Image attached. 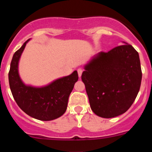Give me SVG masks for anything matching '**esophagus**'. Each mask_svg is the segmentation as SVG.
I'll return each mask as SVG.
<instances>
[{"mask_svg": "<svg viewBox=\"0 0 152 152\" xmlns=\"http://www.w3.org/2000/svg\"><path fill=\"white\" fill-rule=\"evenodd\" d=\"M82 72H83V70L81 69V68H78V69H77V73H78L79 77H80V76H81V75H82Z\"/></svg>", "mask_w": 152, "mask_h": 152, "instance_id": "1", "label": "esophagus"}]
</instances>
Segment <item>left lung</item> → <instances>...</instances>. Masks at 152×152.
I'll return each mask as SVG.
<instances>
[{
  "instance_id": "8db88e82",
  "label": "left lung",
  "mask_w": 152,
  "mask_h": 152,
  "mask_svg": "<svg viewBox=\"0 0 152 152\" xmlns=\"http://www.w3.org/2000/svg\"><path fill=\"white\" fill-rule=\"evenodd\" d=\"M124 43L108 52H99L84 65L81 79L91 110L100 117H116L126 113L140 89L139 53Z\"/></svg>"
}]
</instances>
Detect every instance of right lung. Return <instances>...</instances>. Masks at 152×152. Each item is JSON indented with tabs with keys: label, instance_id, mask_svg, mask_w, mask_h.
Segmentation results:
<instances>
[{
	"label": "right lung",
	"instance_id": "1",
	"mask_svg": "<svg viewBox=\"0 0 152 152\" xmlns=\"http://www.w3.org/2000/svg\"><path fill=\"white\" fill-rule=\"evenodd\" d=\"M28 39L13 54L8 74L10 91L19 107L34 119L50 121L65 113L68 97L78 80L77 71L68 76L60 77L43 87L26 85L21 80L18 64Z\"/></svg>",
	"mask_w": 152,
	"mask_h": 152
}]
</instances>
